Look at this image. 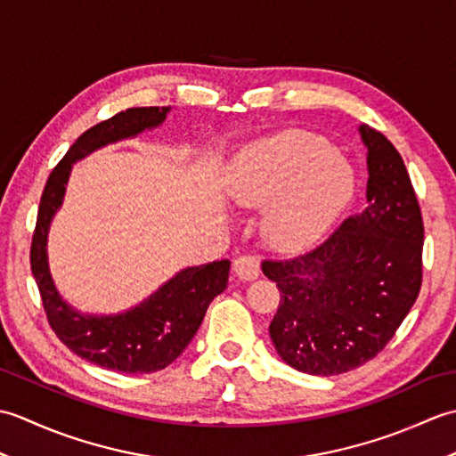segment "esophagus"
<instances>
[{
  "label": "esophagus",
  "mask_w": 456,
  "mask_h": 456,
  "mask_svg": "<svg viewBox=\"0 0 456 456\" xmlns=\"http://www.w3.org/2000/svg\"><path fill=\"white\" fill-rule=\"evenodd\" d=\"M233 270H235V274H237L240 280H245V282H248V280L258 278V274H260V265H258V260H256L255 256L243 255V256L235 258Z\"/></svg>",
  "instance_id": "34e87169"
}]
</instances>
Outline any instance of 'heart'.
Segmentation results:
<instances>
[{"label": "heart", "mask_w": 456, "mask_h": 456, "mask_svg": "<svg viewBox=\"0 0 456 456\" xmlns=\"http://www.w3.org/2000/svg\"><path fill=\"white\" fill-rule=\"evenodd\" d=\"M353 191V174L322 139L282 133L239 154L229 193L239 206L268 209L266 235L286 250H299L325 235Z\"/></svg>", "instance_id": "obj_1"}]
</instances>
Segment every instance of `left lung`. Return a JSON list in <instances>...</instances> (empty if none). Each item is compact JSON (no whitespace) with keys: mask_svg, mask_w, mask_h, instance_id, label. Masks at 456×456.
I'll return each instance as SVG.
<instances>
[{"mask_svg":"<svg viewBox=\"0 0 456 456\" xmlns=\"http://www.w3.org/2000/svg\"><path fill=\"white\" fill-rule=\"evenodd\" d=\"M358 131L368 151L364 208L309 253L263 263L280 289L270 337L282 361L305 374H343L370 361L421 289L423 219L410 174L382 133Z\"/></svg>","mask_w":456,"mask_h":456,"instance_id":"obj_1","label":"left lung"}]
</instances>
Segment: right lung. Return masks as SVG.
Listing matches in <instances>:
<instances>
[{
  "instance_id": "obj_1",
  "label": "right lung",
  "mask_w": 456,
  "mask_h": 456,
  "mask_svg": "<svg viewBox=\"0 0 456 456\" xmlns=\"http://www.w3.org/2000/svg\"><path fill=\"white\" fill-rule=\"evenodd\" d=\"M168 111L170 108H131L80 134L46 180L33 233L31 270L53 331L86 361L125 374L157 372L176 361L196 335L213 297L227 288L231 263L216 260L183 268L144 302L123 314H80L58 294L48 270V229L62 206L68 176L76 160L110 142L159 127Z\"/></svg>"
}]
</instances>
